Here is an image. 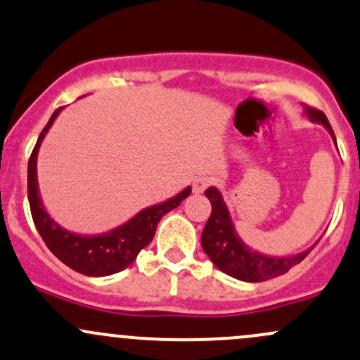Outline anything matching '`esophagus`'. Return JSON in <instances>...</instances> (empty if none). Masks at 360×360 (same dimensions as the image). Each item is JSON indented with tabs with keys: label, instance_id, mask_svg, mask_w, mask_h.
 <instances>
[{
	"label": "esophagus",
	"instance_id": "obj_1",
	"mask_svg": "<svg viewBox=\"0 0 360 360\" xmlns=\"http://www.w3.org/2000/svg\"><path fill=\"white\" fill-rule=\"evenodd\" d=\"M212 184V179L208 176H200L193 181V191L195 193H203L205 189Z\"/></svg>",
	"mask_w": 360,
	"mask_h": 360
}]
</instances>
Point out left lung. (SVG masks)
Segmentation results:
<instances>
[{
	"label": "left lung",
	"instance_id": "obj_1",
	"mask_svg": "<svg viewBox=\"0 0 360 360\" xmlns=\"http://www.w3.org/2000/svg\"><path fill=\"white\" fill-rule=\"evenodd\" d=\"M302 108L307 120L325 126L326 131L333 138V143L337 145V138L325 114L309 105H302ZM205 195L212 203V215L201 232V246L212 263L224 274L243 282H264V280L287 274L292 266L301 263L314 248L311 246L302 252L289 256H268L255 251L239 238L222 193L215 186H210L205 191Z\"/></svg>",
	"mask_w": 360,
	"mask_h": 360
}]
</instances>
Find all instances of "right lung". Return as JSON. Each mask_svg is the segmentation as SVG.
<instances>
[{
	"label": "right lung",
	"mask_w": 360,
	"mask_h": 360,
	"mask_svg": "<svg viewBox=\"0 0 360 360\" xmlns=\"http://www.w3.org/2000/svg\"><path fill=\"white\" fill-rule=\"evenodd\" d=\"M63 108L56 109L51 116L46 128L42 129L35 148L29 160V176H27V188H29V203L35 229L51 252L61 259L66 266L73 268L78 274L86 276H108L124 270L136 259L138 252L143 250L153 239L157 231V224L167 212L174 210L191 195V188L183 189L172 198L152 205L138 212L135 217L124 222L120 227L110 229L102 234H78L68 229L61 227L46 210L42 203L41 191L37 181V155L42 140L56 121L58 114Z\"/></svg>",
	"instance_id": "1"
}]
</instances>
